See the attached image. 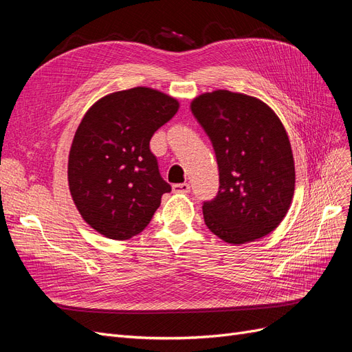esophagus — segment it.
I'll list each match as a JSON object with an SVG mask.
<instances>
[{"instance_id": "34e87169", "label": "esophagus", "mask_w": 352, "mask_h": 352, "mask_svg": "<svg viewBox=\"0 0 352 352\" xmlns=\"http://www.w3.org/2000/svg\"><path fill=\"white\" fill-rule=\"evenodd\" d=\"M173 190L175 192H182V194H188L190 190L189 184H175L173 185Z\"/></svg>"}]
</instances>
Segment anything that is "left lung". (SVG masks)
Instances as JSON below:
<instances>
[{
  "label": "left lung",
  "instance_id": "obj_1",
  "mask_svg": "<svg viewBox=\"0 0 352 352\" xmlns=\"http://www.w3.org/2000/svg\"><path fill=\"white\" fill-rule=\"evenodd\" d=\"M190 110L219 166V192L202 202L207 228L233 245L269 235L295 189L292 150L279 117L263 101L230 91L199 95Z\"/></svg>",
  "mask_w": 352,
  "mask_h": 352
}]
</instances>
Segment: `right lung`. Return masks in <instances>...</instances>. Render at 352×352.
<instances>
[{"label": "right lung", "mask_w": 352, "mask_h": 352, "mask_svg": "<svg viewBox=\"0 0 352 352\" xmlns=\"http://www.w3.org/2000/svg\"><path fill=\"white\" fill-rule=\"evenodd\" d=\"M177 109L175 98L140 87L110 94L85 114L69 154V188L83 220L101 235H138L172 190L150 141Z\"/></svg>", "instance_id": "add662e5"}]
</instances>
